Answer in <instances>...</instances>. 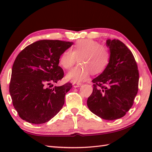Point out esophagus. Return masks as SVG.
Here are the masks:
<instances>
[{
  "mask_svg": "<svg viewBox=\"0 0 152 152\" xmlns=\"http://www.w3.org/2000/svg\"><path fill=\"white\" fill-rule=\"evenodd\" d=\"M72 84L74 86V88H78V87H80L82 86V83H79V82H73Z\"/></svg>",
  "mask_w": 152,
  "mask_h": 152,
  "instance_id": "esophagus-1",
  "label": "esophagus"
}]
</instances>
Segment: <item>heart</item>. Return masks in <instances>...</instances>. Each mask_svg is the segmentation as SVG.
<instances>
[{
	"label": "heart",
	"mask_w": 152,
	"mask_h": 152,
	"mask_svg": "<svg viewBox=\"0 0 152 152\" xmlns=\"http://www.w3.org/2000/svg\"><path fill=\"white\" fill-rule=\"evenodd\" d=\"M81 63L70 72L68 78L75 82L85 81L90 74L102 72L108 66L111 59L110 48L91 39L79 40L72 48L61 54L59 64L64 69L70 70L78 61Z\"/></svg>",
	"instance_id": "obj_1"
}]
</instances>
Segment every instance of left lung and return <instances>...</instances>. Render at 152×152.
Returning <instances> with one entry per match:
<instances>
[{
	"label": "left lung",
	"mask_w": 152,
	"mask_h": 152,
	"mask_svg": "<svg viewBox=\"0 0 152 152\" xmlns=\"http://www.w3.org/2000/svg\"><path fill=\"white\" fill-rule=\"evenodd\" d=\"M111 59L108 66L92 80L93 89L87 104L102 119L121 118L132 107L138 90L137 63L131 50L117 39L108 40Z\"/></svg>",
	"instance_id": "1"
}]
</instances>
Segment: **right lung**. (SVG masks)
I'll return each instance as SVG.
<instances>
[{
    "instance_id": "right-lung-1",
    "label": "right lung",
    "mask_w": 152,
    "mask_h": 152,
    "mask_svg": "<svg viewBox=\"0 0 152 152\" xmlns=\"http://www.w3.org/2000/svg\"><path fill=\"white\" fill-rule=\"evenodd\" d=\"M72 44V42L42 40L28 45L16 57L9 91L13 106L22 119L33 124H44L63 108L72 83L51 88L63 78L59 58Z\"/></svg>"
}]
</instances>
